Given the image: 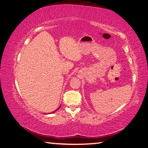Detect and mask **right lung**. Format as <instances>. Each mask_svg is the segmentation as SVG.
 Here are the masks:
<instances>
[{
  "label": "right lung",
  "mask_w": 148,
  "mask_h": 148,
  "mask_svg": "<svg viewBox=\"0 0 148 148\" xmlns=\"http://www.w3.org/2000/svg\"><path fill=\"white\" fill-rule=\"evenodd\" d=\"M59 108H60V107H59Z\"/></svg>",
  "instance_id": "right-lung-1"
}]
</instances>
